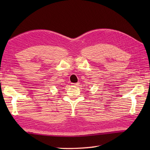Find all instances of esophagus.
Wrapping results in <instances>:
<instances>
[{
  "mask_svg": "<svg viewBox=\"0 0 150 150\" xmlns=\"http://www.w3.org/2000/svg\"><path fill=\"white\" fill-rule=\"evenodd\" d=\"M72 85H75V86H78L79 84V82H77V83H71Z\"/></svg>",
  "mask_w": 150,
  "mask_h": 150,
  "instance_id": "obj_1",
  "label": "esophagus"
}]
</instances>
